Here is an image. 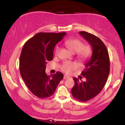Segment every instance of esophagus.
Masks as SVG:
<instances>
[{
	"mask_svg": "<svg viewBox=\"0 0 125 125\" xmlns=\"http://www.w3.org/2000/svg\"><path fill=\"white\" fill-rule=\"evenodd\" d=\"M69 78V77L66 76V75H64V79H65V80L68 79V78Z\"/></svg>",
	"mask_w": 125,
	"mask_h": 125,
	"instance_id": "34e87169",
	"label": "esophagus"
}]
</instances>
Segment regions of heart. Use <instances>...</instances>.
Listing matches in <instances>:
<instances>
[{"label": "heart", "instance_id": "heart-1", "mask_svg": "<svg viewBox=\"0 0 125 125\" xmlns=\"http://www.w3.org/2000/svg\"><path fill=\"white\" fill-rule=\"evenodd\" d=\"M65 44L66 47L73 53H76L77 56L82 61H86L91 57L92 49L91 46L88 44L83 45V42L79 39H72L66 41ZM59 47L55 49V54L57 55L60 51ZM78 64L75 62L65 61L61 66V69L65 73L69 74L78 68Z\"/></svg>", "mask_w": 125, "mask_h": 125}]
</instances>
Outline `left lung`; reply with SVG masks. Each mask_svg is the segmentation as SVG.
I'll return each mask as SVG.
<instances>
[{
    "label": "left lung",
    "instance_id": "left-lung-1",
    "mask_svg": "<svg viewBox=\"0 0 125 125\" xmlns=\"http://www.w3.org/2000/svg\"><path fill=\"white\" fill-rule=\"evenodd\" d=\"M79 33L92 46V55L81 72L86 81L80 82L78 78H73L75 83L72 94L77 100L85 102L95 97L104 88L110 72V60L106 47L100 39L87 32Z\"/></svg>",
    "mask_w": 125,
    "mask_h": 125
}]
</instances>
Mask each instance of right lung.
<instances>
[{"label":"right lung","mask_w":125,"mask_h":125,"mask_svg":"<svg viewBox=\"0 0 125 125\" xmlns=\"http://www.w3.org/2000/svg\"><path fill=\"white\" fill-rule=\"evenodd\" d=\"M66 32H40L27 41L20 56L21 76L32 94L40 98H45L54 93L64 77L61 72L48 76L46 64L53 60L54 48L66 35Z\"/></svg>","instance_id":"right-lung-1"}]
</instances>
